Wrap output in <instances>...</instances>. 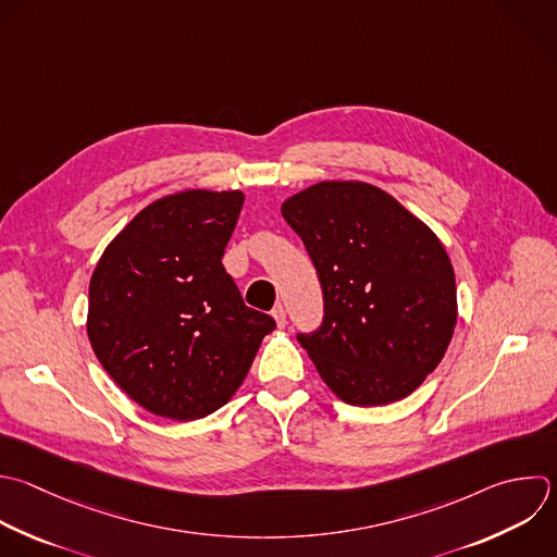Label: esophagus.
I'll return each mask as SVG.
<instances>
[{"mask_svg":"<svg viewBox=\"0 0 557 557\" xmlns=\"http://www.w3.org/2000/svg\"><path fill=\"white\" fill-rule=\"evenodd\" d=\"M272 318L276 320V326H278V329H283V326H285V322H287V320H285V309H283L281 305H278V307H274Z\"/></svg>","mask_w":557,"mask_h":557,"instance_id":"obj_1","label":"esophagus"}]
</instances>
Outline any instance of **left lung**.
<instances>
[{"mask_svg": "<svg viewBox=\"0 0 557 557\" xmlns=\"http://www.w3.org/2000/svg\"><path fill=\"white\" fill-rule=\"evenodd\" d=\"M322 283L324 322L298 335L326 387L348 405L409 396L442 361L457 289L437 235L387 191L322 181L281 205Z\"/></svg>", "mask_w": 557, "mask_h": 557, "instance_id": "left-lung-1", "label": "left lung"}]
</instances>
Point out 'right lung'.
<instances>
[{
	"instance_id": "obj_1",
	"label": "right lung",
	"mask_w": 557,
	"mask_h": 557,
	"mask_svg": "<svg viewBox=\"0 0 557 557\" xmlns=\"http://www.w3.org/2000/svg\"><path fill=\"white\" fill-rule=\"evenodd\" d=\"M244 198L239 189L163 196L113 237L91 274L94 352L154 416L187 422L226 405L276 329L244 305L222 265Z\"/></svg>"
}]
</instances>
